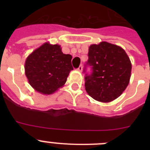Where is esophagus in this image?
Returning a JSON list of instances; mask_svg holds the SVG:
<instances>
[{
  "label": "esophagus",
  "instance_id": "esophagus-1",
  "mask_svg": "<svg viewBox=\"0 0 150 150\" xmlns=\"http://www.w3.org/2000/svg\"><path fill=\"white\" fill-rule=\"evenodd\" d=\"M77 70L79 71V72H82V71H83V66H82V64H80V65L79 66V67L77 68Z\"/></svg>",
  "mask_w": 150,
  "mask_h": 150
}]
</instances>
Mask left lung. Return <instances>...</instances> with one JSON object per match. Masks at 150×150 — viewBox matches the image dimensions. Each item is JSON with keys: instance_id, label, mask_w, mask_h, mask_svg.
Returning a JSON list of instances; mask_svg holds the SVG:
<instances>
[{"instance_id": "8db88e82", "label": "left lung", "mask_w": 150, "mask_h": 150, "mask_svg": "<svg viewBox=\"0 0 150 150\" xmlns=\"http://www.w3.org/2000/svg\"><path fill=\"white\" fill-rule=\"evenodd\" d=\"M85 64V87L95 100L110 102L117 98L128 86L132 64L123 49L107 42L91 45ZM90 66L91 73L87 72Z\"/></svg>"}]
</instances>
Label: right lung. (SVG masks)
<instances>
[{
    "label": "right lung",
    "mask_w": 150,
    "mask_h": 150,
    "mask_svg": "<svg viewBox=\"0 0 150 150\" xmlns=\"http://www.w3.org/2000/svg\"><path fill=\"white\" fill-rule=\"evenodd\" d=\"M72 56L64 54L59 45L44 43L26 59L25 75L36 91L50 95L66 83L71 71Z\"/></svg>",
    "instance_id": "right-lung-1"
}]
</instances>
